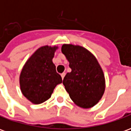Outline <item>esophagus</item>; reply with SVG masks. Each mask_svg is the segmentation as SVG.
Returning a JSON list of instances; mask_svg holds the SVG:
<instances>
[{"label":"esophagus","instance_id":"obj_1","mask_svg":"<svg viewBox=\"0 0 131 131\" xmlns=\"http://www.w3.org/2000/svg\"><path fill=\"white\" fill-rule=\"evenodd\" d=\"M65 76V73H62V74H61V77H62V79H64V77Z\"/></svg>","mask_w":131,"mask_h":131}]
</instances>
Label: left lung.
<instances>
[{"instance_id":"left-lung-1","label":"left lung","mask_w":131,"mask_h":131,"mask_svg":"<svg viewBox=\"0 0 131 131\" xmlns=\"http://www.w3.org/2000/svg\"><path fill=\"white\" fill-rule=\"evenodd\" d=\"M62 52L69 62L71 71L63 79L70 98L82 108H91L99 102L105 89L103 71L97 60L82 46L64 44Z\"/></svg>"}]
</instances>
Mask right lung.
I'll use <instances>...</instances> for the list:
<instances>
[{"instance_id": "add662e5", "label": "right lung", "mask_w": 131, "mask_h": 131, "mask_svg": "<svg viewBox=\"0 0 131 131\" xmlns=\"http://www.w3.org/2000/svg\"><path fill=\"white\" fill-rule=\"evenodd\" d=\"M57 49V46L40 47L22 68L19 77L21 91L34 104H40L48 100L55 86L62 82L52 62Z\"/></svg>"}]
</instances>
